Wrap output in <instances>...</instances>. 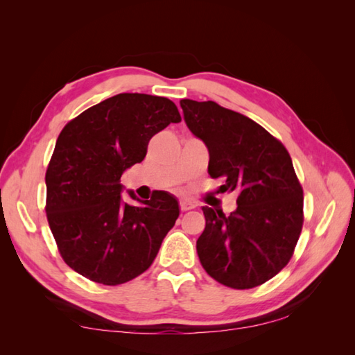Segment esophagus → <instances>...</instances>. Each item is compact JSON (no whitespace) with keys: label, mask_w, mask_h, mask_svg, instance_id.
Instances as JSON below:
<instances>
[{"label":"esophagus","mask_w":355,"mask_h":355,"mask_svg":"<svg viewBox=\"0 0 355 355\" xmlns=\"http://www.w3.org/2000/svg\"><path fill=\"white\" fill-rule=\"evenodd\" d=\"M195 207H197V205H195V202H192V201H187V200L180 201V209H182L183 212H186V210L195 209Z\"/></svg>","instance_id":"esophagus-1"}]
</instances>
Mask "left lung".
<instances>
[{
    "instance_id": "left-lung-1",
    "label": "left lung",
    "mask_w": 355,
    "mask_h": 355,
    "mask_svg": "<svg viewBox=\"0 0 355 355\" xmlns=\"http://www.w3.org/2000/svg\"><path fill=\"white\" fill-rule=\"evenodd\" d=\"M191 132L209 149V175L218 192H236V210L202 206L197 241L202 268L236 290L258 286L291 259L304 224V191L281 141L254 120L216 102L180 101Z\"/></svg>"
}]
</instances>
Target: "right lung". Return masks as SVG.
<instances>
[{"label": "right lung", "mask_w": 355, "mask_h": 355, "mask_svg": "<svg viewBox=\"0 0 355 355\" xmlns=\"http://www.w3.org/2000/svg\"><path fill=\"white\" fill-rule=\"evenodd\" d=\"M182 116L166 97L112 96L64 126L51 155L47 220L65 263L89 281L125 284L146 271L180 215L178 200L122 198L123 172L146 155L154 134Z\"/></svg>", "instance_id": "obj_1"}]
</instances>
